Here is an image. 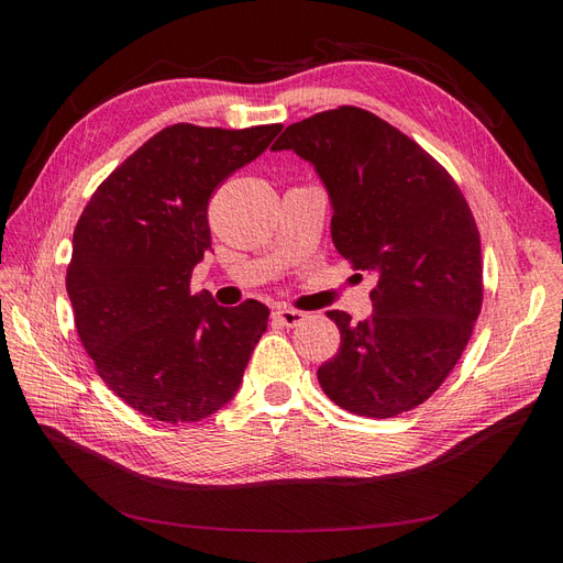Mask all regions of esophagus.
I'll return each instance as SVG.
<instances>
[{
	"mask_svg": "<svg viewBox=\"0 0 563 563\" xmlns=\"http://www.w3.org/2000/svg\"><path fill=\"white\" fill-rule=\"evenodd\" d=\"M305 317H308V314L300 312V310H288V308L272 310V319H275L277 323H282V327H286V329H296L298 323H302Z\"/></svg>",
	"mask_w": 563,
	"mask_h": 563,
	"instance_id": "34e87169",
	"label": "esophagus"
}]
</instances>
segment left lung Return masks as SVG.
Returning a JSON list of instances; mask_svg holds the SVG:
<instances>
[{"label": "left lung", "mask_w": 563, "mask_h": 563, "mask_svg": "<svg viewBox=\"0 0 563 563\" xmlns=\"http://www.w3.org/2000/svg\"><path fill=\"white\" fill-rule=\"evenodd\" d=\"M272 150L314 166L333 246L376 277L368 319L327 312L340 350L317 371L321 389L356 416L411 411L444 383L482 310V242L463 192L420 145L360 108L286 126Z\"/></svg>", "instance_id": "left-lung-1"}]
</instances>
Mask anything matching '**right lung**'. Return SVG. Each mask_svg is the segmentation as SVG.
<instances>
[{
    "mask_svg": "<svg viewBox=\"0 0 563 563\" xmlns=\"http://www.w3.org/2000/svg\"><path fill=\"white\" fill-rule=\"evenodd\" d=\"M282 124L242 131L174 124L93 192L73 234L67 296L98 376L135 411L197 422L236 395L269 310L190 294L211 249L216 187L261 157Z\"/></svg>",
    "mask_w": 563,
    "mask_h": 563,
    "instance_id": "1",
    "label": "right lung"
}]
</instances>
